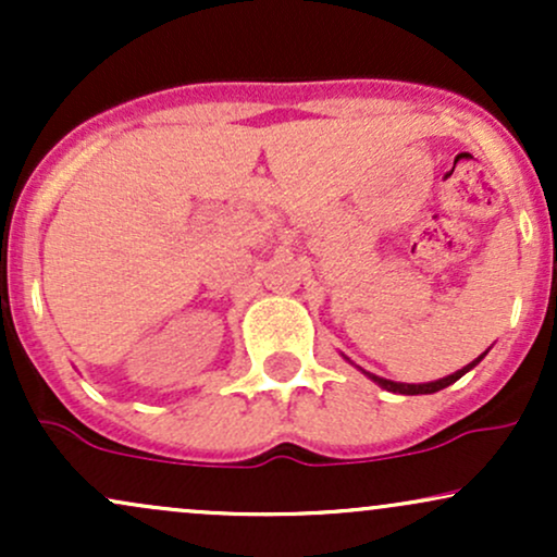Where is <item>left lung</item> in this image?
I'll return each instance as SVG.
<instances>
[{
	"label": "left lung",
	"mask_w": 557,
	"mask_h": 557,
	"mask_svg": "<svg viewBox=\"0 0 557 557\" xmlns=\"http://www.w3.org/2000/svg\"><path fill=\"white\" fill-rule=\"evenodd\" d=\"M484 356H487V350H484V354L479 356L476 361H471L469 367L458 369L456 374H447V376H443V380H434V382H424V385H408V382H393V380H385V376H376V374H369V372H367V376H369V380H374L380 387L389 389V393H400V395H432V393H437V389L453 385V382H456V380H461V376H463L466 372H469V369H474L476 363L484 359Z\"/></svg>",
	"instance_id": "1"
}]
</instances>
